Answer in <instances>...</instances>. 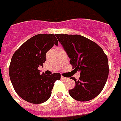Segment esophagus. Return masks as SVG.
<instances>
[{
  "label": "esophagus",
  "instance_id": "1",
  "mask_svg": "<svg viewBox=\"0 0 121 121\" xmlns=\"http://www.w3.org/2000/svg\"><path fill=\"white\" fill-rule=\"evenodd\" d=\"M61 80H67V78H65V77H62V76H61Z\"/></svg>",
  "mask_w": 121,
  "mask_h": 121
}]
</instances>
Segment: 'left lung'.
<instances>
[{
	"label": "left lung",
	"mask_w": 121,
	"mask_h": 121,
	"mask_svg": "<svg viewBox=\"0 0 121 121\" xmlns=\"http://www.w3.org/2000/svg\"><path fill=\"white\" fill-rule=\"evenodd\" d=\"M55 36L62 45L70 64L80 71L75 87L69 91L73 98L87 101L96 98L105 87L108 77V60L103 49L96 43L80 35L57 34Z\"/></svg>",
	"instance_id": "1"
}]
</instances>
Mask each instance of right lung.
<instances>
[{"mask_svg": "<svg viewBox=\"0 0 121 121\" xmlns=\"http://www.w3.org/2000/svg\"><path fill=\"white\" fill-rule=\"evenodd\" d=\"M58 41L54 34H37L25 41L13 55L9 74L14 89L20 98L33 104L45 102L52 94L54 83L60 74H40L46 53Z\"/></svg>", "mask_w": 121, "mask_h": 121, "instance_id": "1", "label": "right lung"}]
</instances>
